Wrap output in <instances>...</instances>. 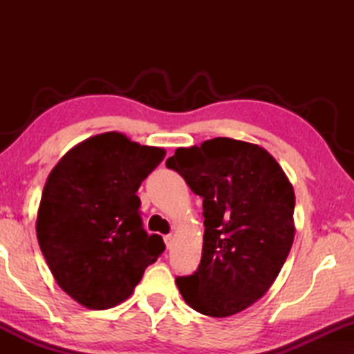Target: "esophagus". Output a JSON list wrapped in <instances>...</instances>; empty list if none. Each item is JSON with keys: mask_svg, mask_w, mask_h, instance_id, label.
<instances>
[{"mask_svg": "<svg viewBox=\"0 0 354 354\" xmlns=\"http://www.w3.org/2000/svg\"><path fill=\"white\" fill-rule=\"evenodd\" d=\"M164 242H165V245H167V248H171L173 243H175V237H173L171 234L164 236Z\"/></svg>", "mask_w": 354, "mask_h": 354, "instance_id": "obj_1", "label": "esophagus"}]
</instances>
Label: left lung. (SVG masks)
Returning <instances> with one entry per match:
<instances>
[{
    "label": "left lung",
    "mask_w": 354,
    "mask_h": 354,
    "mask_svg": "<svg viewBox=\"0 0 354 354\" xmlns=\"http://www.w3.org/2000/svg\"><path fill=\"white\" fill-rule=\"evenodd\" d=\"M165 165L203 198L201 262L176 286L192 309L234 315L266 295L295 237V192L259 145L217 137L178 148Z\"/></svg>",
    "instance_id": "left-lung-1"
}]
</instances>
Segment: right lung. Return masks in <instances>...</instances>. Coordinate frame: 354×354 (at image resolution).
<instances>
[{
	"label": "right lung",
	"mask_w": 354,
	"mask_h": 354,
	"mask_svg": "<svg viewBox=\"0 0 354 354\" xmlns=\"http://www.w3.org/2000/svg\"><path fill=\"white\" fill-rule=\"evenodd\" d=\"M165 149L104 133L65 153L45 183L37 241L59 287L84 308L124 301L165 250L140 218V184Z\"/></svg>",
	"instance_id": "1"
}]
</instances>
